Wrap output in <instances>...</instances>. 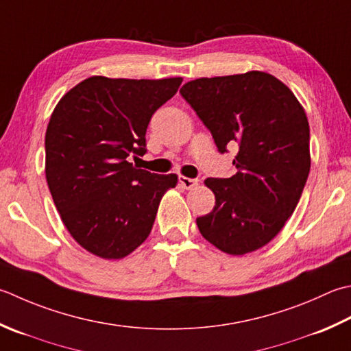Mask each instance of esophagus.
<instances>
[{
  "label": "esophagus",
  "instance_id": "esophagus-1",
  "mask_svg": "<svg viewBox=\"0 0 351 351\" xmlns=\"http://www.w3.org/2000/svg\"><path fill=\"white\" fill-rule=\"evenodd\" d=\"M180 184L182 185L184 189H193L195 185H197V180L195 178H187V176H180Z\"/></svg>",
  "mask_w": 351,
  "mask_h": 351
}]
</instances>
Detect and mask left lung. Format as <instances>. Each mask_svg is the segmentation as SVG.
Listing matches in <instances>:
<instances>
[{
    "label": "left lung",
    "mask_w": 351,
    "mask_h": 351,
    "mask_svg": "<svg viewBox=\"0 0 351 351\" xmlns=\"http://www.w3.org/2000/svg\"><path fill=\"white\" fill-rule=\"evenodd\" d=\"M181 95L207 128L217 150L239 146L231 178H207L211 213L196 219L221 251L243 256L276 237L297 207L311 170L308 121L283 82L263 71L187 82Z\"/></svg>",
    "instance_id": "1"
}]
</instances>
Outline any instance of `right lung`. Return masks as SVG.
Listing matches in <instances>:
<instances>
[{"mask_svg": "<svg viewBox=\"0 0 351 351\" xmlns=\"http://www.w3.org/2000/svg\"><path fill=\"white\" fill-rule=\"evenodd\" d=\"M182 79L93 75L54 108L45 132V178L62 222L82 248L119 260L147 239L162 195L178 176L136 169L146 130Z\"/></svg>", "mask_w": 351, "mask_h": 351, "instance_id": "obj_1", "label": "right lung"}]
</instances>
